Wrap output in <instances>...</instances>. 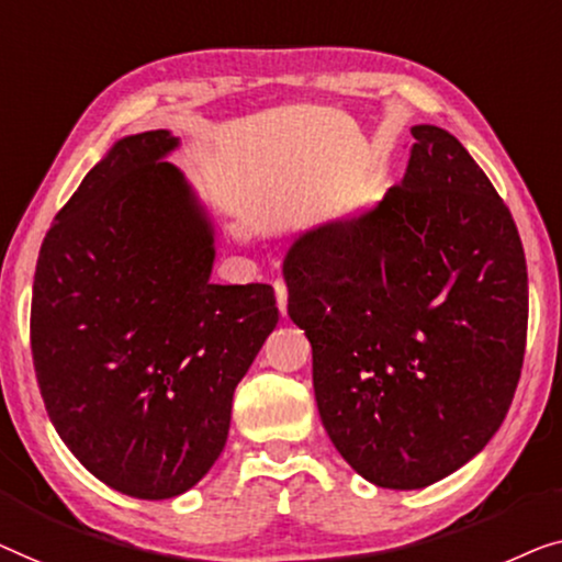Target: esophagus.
Listing matches in <instances>:
<instances>
[{"mask_svg": "<svg viewBox=\"0 0 562 562\" xmlns=\"http://www.w3.org/2000/svg\"><path fill=\"white\" fill-rule=\"evenodd\" d=\"M274 295H278L280 313L288 315V284H284V280H274Z\"/></svg>", "mask_w": 562, "mask_h": 562, "instance_id": "esophagus-1", "label": "esophagus"}]
</instances>
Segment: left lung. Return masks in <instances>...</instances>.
Here are the masks:
<instances>
[{
    "mask_svg": "<svg viewBox=\"0 0 562 562\" xmlns=\"http://www.w3.org/2000/svg\"><path fill=\"white\" fill-rule=\"evenodd\" d=\"M413 137L400 186L300 236L282 265L323 428L384 488L436 484L492 440L527 344L507 203L453 134L420 124Z\"/></svg>",
    "mask_w": 562,
    "mask_h": 562,
    "instance_id": "8db88e82",
    "label": "left lung"
}]
</instances>
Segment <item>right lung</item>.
Wrapping results in <instances>:
<instances>
[{"label": "right lung", "instance_id": "1", "mask_svg": "<svg viewBox=\"0 0 562 562\" xmlns=\"http://www.w3.org/2000/svg\"><path fill=\"white\" fill-rule=\"evenodd\" d=\"M155 130L116 142L47 228L30 349L50 423L137 499L199 484L236 384L280 321L272 284H213V234Z\"/></svg>", "mask_w": 562, "mask_h": 562}]
</instances>
